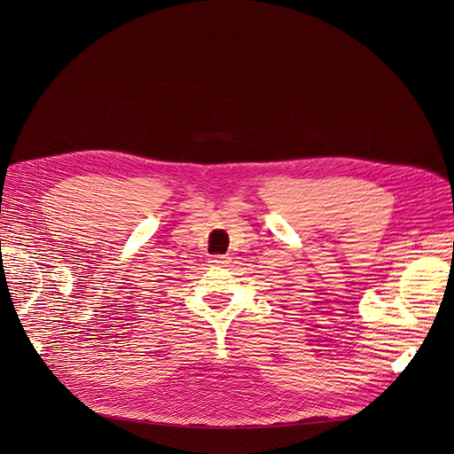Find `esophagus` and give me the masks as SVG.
<instances>
[{
	"mask_svg": "<svg viewBox=\"0 0 454 454\" xmlns=\"http://www.w3.org/2000/svg\"><path fill=\"white\" fill-rule=\"evenodd\" d=\"M209 263H215L217 267H228L231 263V257H228V255H213Z\"/></svg>",
	"mask_w": 454,
	"mask_h": 454,
	"instance_id": "obj_1",
	"label": "esophagus"
}]
</instances>
